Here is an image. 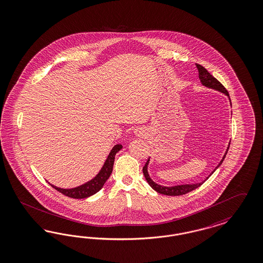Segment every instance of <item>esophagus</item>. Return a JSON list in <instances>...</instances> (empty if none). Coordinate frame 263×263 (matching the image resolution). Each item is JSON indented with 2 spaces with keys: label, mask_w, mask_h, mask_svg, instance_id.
<instances>
[{
  "label": "esophagus",
  "mask_w": 263,
  "mask_h": 263,
  "mask_svg": "<svg viewBox=\"0 0 263 263\" xmlns=\"http://www.w3.org/2000/svg\"><path fill=\"white\" fill-rule=\"evenodd\" d=\"M135 135H136L137 137H144V136H145V132H144L142 128L138 127V128L135 129Z\"/></svg>",
  "instance_id": "esophagus-1"
}]
</instances>
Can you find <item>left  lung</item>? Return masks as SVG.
Returning a JSON list of instances; mask_svg holds the SVG:
<instances>
[{
  "label": "left lung",
  "mask_w": 263,
  "mask_h": 263,
  "mask_svg": "<svg viewBox=\"0 0 263 263\" xmlns=\"http://www.w3.org/2000/svg\"><path fill=\"white\" fill-rule=\"evenodd\" d=\"M195 66H196L197 70H198V78H199V80H200L201 84H202L203 86L207 87V88H211V89L217 90V91L221 92V93H224L225 95L228 96L229 100H230V96H229V93L228 91L226 90V88H225L213 76H211L205 68H203L202 66H200V65H198V64H195ZM230 104H231V100H230ZM231 105H232V104H231ZM229 146H230V143H229L228 147H227V150H226V152H225V154H224L222 160L220 161V163L218 164L217 167H216L213 171L211 172V174L206 178L203 182H200V183H185V184H178V185H173V186H166V185L158 184V183H155V182L150 178V176H149L148 164L149 161H150L149 158L147 162L145 163L144 167L142 168L143 175H144V177H145L147 183H149V185H150L155 192H157V193H159V194H165V195H174V196H176V195H183V194H187V193L194 191L195 189H197L198 186H200L214 172L217 170V168H219V167L221 166V164L223 163V161H224L225 157H226V154H227V152H228L229 150Z\"/></svg>",
  "instance_id": "obj_1"
}]
</instances>
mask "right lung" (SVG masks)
<instances>
[{
    "instance_id": "add662e5",
    "label": "right lung",
    "mask_w": 263,
    "mask_h": 263,
    "mask_svg": "<svg viewBox=\"0 0 263 263\" xmlns=\"http://www.w3.org/2000/svg\"><path fill=\"white\" fill-rule=\"evenodd\" d=\"M123 148L122 144H116L112 150L110 151L107 159L104 162L101 170L99 173L91 179L90 181L86 182L83 184H80L79 186L76 187H71V189H62V187H58L56 185L50 183L55 190H57L58 192L62 193L69 197L71 198H86L89 197L93 194L98 193L104 185V183H106V181L109 179L110 175L112 174L113 171V165H114L115 157L116 154Z\"/></svg>"
}]
</instances>
